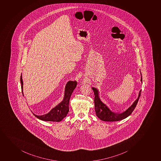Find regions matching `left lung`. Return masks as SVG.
<instances>
[{
  "label": "left lung",
  "mask_w": 161,
  "mask_h": 161,
  "mask_svg": "<svg viewBox=\"0 0 161 161\" xmlns=\"http://www.w3.org/2000/svg\"><path fill=\"white\" fill-rule=\"evenodd\" d=\"M141 81H142V75L141 74ZM92 90L94 93V104H95V111L96 115L98 118L104 121H118L119 120H123L130 115L135 108L137 103L138 102L139 97L141 96L142 90H140L138 97L137 99L134 101V103L130 107H129L125 111L122 113L112 112L110 108L107 107L106 104L103 103L99 97V93L98 90L94 87H92Z\"/></svg>",
  "instance_id": "1"
}]
</instances>
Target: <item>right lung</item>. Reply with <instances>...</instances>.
<instances>
[{
	"instance_id": "add662e5",
	"label": "right lung",
	"mask_w": 161,
	"mask_h": 161,
	"mask_svg": "<svg viewBox=\"0 0 161 161\" xmlns=\"http://www.w3.org/2000/svg\"><path fill=\"white\" fill-rule=\"evenodd\" d=\"M20 83H21V88L22 94H23V82L22 80V75L20 76ZM77 81H68L66 84L64 88V98L62 101L58 104L56 107L52 108L50 112L44 115H37L33 114L36 118L43 121H53V122H60L64 117H66L69 112V102L75 88L76 87Z\"/></svg>"
}]
</instances>
